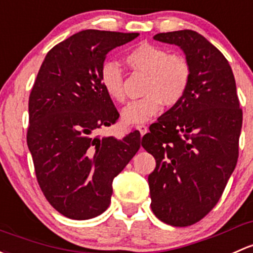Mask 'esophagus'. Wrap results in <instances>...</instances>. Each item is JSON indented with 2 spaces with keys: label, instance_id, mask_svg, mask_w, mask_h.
<instances>
[{
  "label": "esophagus",
  "instance_id": "34e87169",
  "mask_svg": "<svg viewBox=\"0 0 253 253\" xmlns=\"http://www.w3.org/2000/svg\"><path fill=\"white\" fill-rule=\"evenodd\" d=\"M137 129L140 132V135H144L148 132V127L145 125H138Z\"/></svg>",
  "mask_w": 253,
  "mask_h": 253
}]
</instances>
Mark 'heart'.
Returning a JSON list of instances; mask_svg holds the SVG:
<instances>
[{"label": "heart", "mask_w": 253, "mask_h": 253, "mask_svg": "<svg viewBox=\"0 0 253 253\" xmlns=\"http://www.w3.org/2000/svg\"><path fill=\"white\" fill-rule=\"evenodd\" d=\"M134 73L147 75L144 97L132 100L124 108L121 119L126 125L147 122L166 106H173L184 98L191 80V66L179 53H169L161 46L142 42L125 57ZM100 84L108 97L116 103L126 99L124 70L114 62H105L100 69Z\"/></svg>", "instance_id": "1"}]
</instances>
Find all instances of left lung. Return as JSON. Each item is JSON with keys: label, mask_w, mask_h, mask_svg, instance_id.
Wrapping results in <instances>:
<instances>
[{"label": "left lung", "mask_w": 253, "mask_h": 253, "mask_svg": "<svg viewBox=\"0 0 253 253\" xmlns=\"http://www.w3.org/2000/svg\"><path fill=\"white\" fill-rule=\"evenodd\" d=\"M154 39L184 50L191 80L184 98L142 138L156 161L150 206L164 223L188 227L216 206L235 169L243 110L229 63L203 35L180 30Z\"/></svg>", "instance_id": "8db88e82"}]
</instances>
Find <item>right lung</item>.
<instances>
[{"instance_id":"obj_1","label":"right lung","mask_w":253,"mask_h":253,"mask_svg":"<svg viewBox=\"0 0 253 253\" xmlns=\"http://www.w3.org/2000/svg\"><path fill=\"white\" fill-rule=\"evenodd\" d=\"M139 34L84 30L47 53L29 97L26 133L37 182L63 216L89 219L109 207L114 178L140 148L139 131L100 137L120 114L100 84L111 49Z\"/></svg>"}]
</instances>
